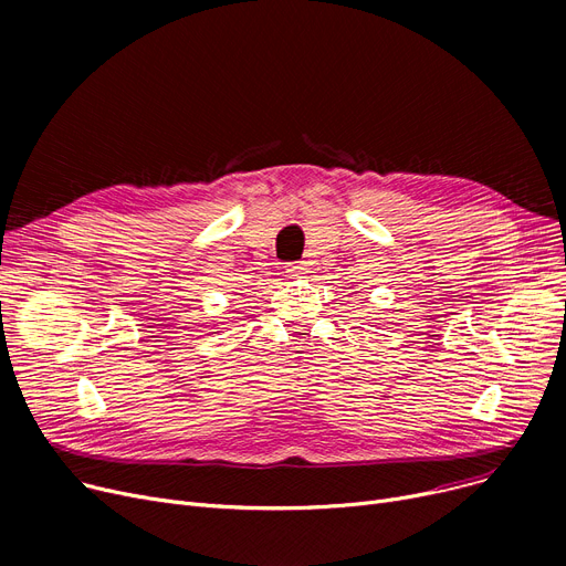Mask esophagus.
<instances>
[{
    "label": "esophagus",
    "instance_id": "1",
    "mask_svg": "<svg viewBox=\"0 0 566 566\" xmlns=\"http://www.w3.org/2000/svg\"><path fill=\"white\" fill-rule=\"evenodd\" d=\"M305 271H307L305 261H291V263H286V273H291V275H303Z\"/></svg>",
    "mask_w": 566,
    "mask_h": 566
}]
</instances>
